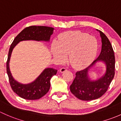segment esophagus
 Listing matches in <instances>:
<instances>
[{
    "label": "esophagus",
    "mask_w": 121,
    "mask_h": 121,
    "mask_svg": "<svg viewBox=\"0 0 121 121\" xmlns=\"http://www.w3.org/2000/svg\"><path fill=\"white\" fill-rule=\"evenodd\" d=\"M66 70H67V69H66L65 68H60V70H59V71H60V73H63V72H66Z\"/></svg>",
    "instance_id": "esophagus-1"
}]
</instances>
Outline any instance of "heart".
Returning a JSON list of instances; mask_svg holds the SVG:
<instances>
[{
  "label": "heart",
  "mask_w": 121,
  "mask_h": 121,
  "mask_svg": "<svg viewBox=\"0 0 121 121\" xmlns=\"http://www.w3.org/2000/svg\"><path fill=\"white\" fill-rule=\"evenodd\" d=\"M53 55L59 62L68 59L76 69H82L89 65L95 58L98 50L96 38L79 31H69L60 35L59 42L54 41L52 45Z\"/></svg>",
  "instance_id": "heart-1"
}]
</instances>
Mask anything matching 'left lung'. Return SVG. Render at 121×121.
<instances>
[{
    "instance_id": "obj_1",
    "label": "left lung",
    "mask_w": 121,
    "mask_h": 121,
    "mask_svg": "<svg viewBox=\"0 0 121 121\" xmlns=\"http://www.w3.org/2000/svg\"><path fill=\"white\" fill-rule=\"evenodd\" d=\"M97 30L99 31L101 38L100 54L89 66L76 72L75 78L70 86V90L72 94L83 101L93 100L104 95L115 74V56L111 42L103 32ZM98 61H103L105 63L106 71L101 78L91 81L88 77V71Z\"/></svg>"
}]
</instances>
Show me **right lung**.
<instances>
[{
  "label": "right lung",
  "mask_w": 121,
  "mask_h": 121,
  "mask_svg": "<svg viewBox=\"0 0 121 121\" xmlns=\"http://www.w3.org/2000/svg\"><path fill=\"white\" fill-rule=\"evenodd\" d=\"M54 28L46 26H30L20 32L12 42L7 57L6 69L10 84L13 91L18 96L26 99L34 100L39 99L45 95L50 88L51 79L57 73V70L46 68L34 82L28 84H22L12 76L9 68V62L13 48L22 41L34 40L37 41H49Z\"/></svg>",
  "instance_id": "right-lung-1"
}]
</instances>
